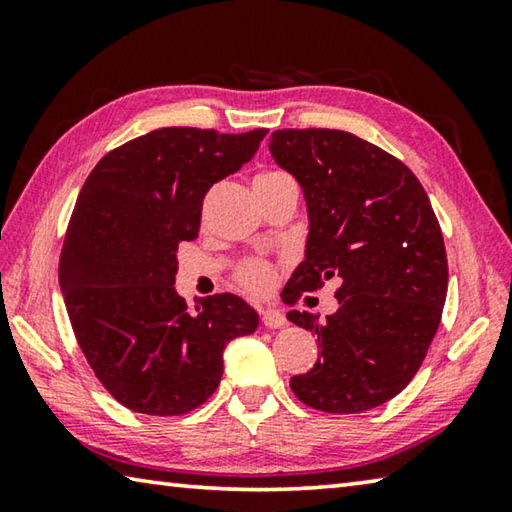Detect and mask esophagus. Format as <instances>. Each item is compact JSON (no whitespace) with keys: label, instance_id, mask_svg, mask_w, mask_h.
<instances>
[{"label":"esophagus","instance_id":"esophagus-1","mask_svg":"<svg viewBox=\"0 0 512 512\" xmlns=\"http://www.w3.org/2000/svg\"><path fill=\"white\" fill-rule=\"evenodd\" d=\"M262 323L268 329H280L287 325V318H284V314H280L277 309H262Z\"/></svg>","mask_w":512,"mask_h":512}]
</instances>
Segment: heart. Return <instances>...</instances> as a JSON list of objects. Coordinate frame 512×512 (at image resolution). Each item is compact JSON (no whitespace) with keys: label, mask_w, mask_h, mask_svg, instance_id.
Returning a JSON list of instances; mask_svg holds the SVG:
<instances>
[{"label":"heart","mask_w":512,"mask_h":512,"mask_svg":"<svg viewBox=\"0 0 512 512\" xmlns=\"http://www.w3.org/2000/svg\"><path fill=\"white\" fill-rule=\"evenodd\" d=\"M289 180L280 171H262L255 176V189H266ZM237 282L250 293H266L275 282V268L266 259H248L237 268Z\"/></svg>","instance_id":"1"}]
</instances>
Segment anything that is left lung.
Masks as SVG:
<instances>
[{
	"mask_svg": "<svg viewBox=\"0 0 512 512\" xmlns=\"http://www.w3.org/2000/svg\"><path fill=\"white\" fill-rule=\"evenodd\" d=\"M268 149L300 183L309 212L305 262L284 302L341 282L339 309L323 323L287 314L320 345L291 391L325 413L375 409L415 377L443 316L447 253L429 196L404 162L352 133L282 128Z\"/></svg>",
	"mask_w": 512,
	"mask_h": 512,
	"instance_id": "8db88e82",
	"label": "left lung"
}]
</instances>
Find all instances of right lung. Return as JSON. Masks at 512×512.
<instances>
[{"label": "right lung", "mask_w": 512, "mask_h": 512, "mask_svg": "<svg viewBox=\"0 0 512 512\" xmlns=\"http://www.w3.org/2000/svg\"><path fill=\"white\" fill-rule=\"evenodd\" d=\"M266 133L158 128L103 155L85 180L58 280L79 348L126 409L194 411L219 386L225 345L257 329V311L239 296L216 293L189 311L173 282L205 194L253 158Z\"/></svg>", "instance_id": "obj_1"}]
</instances>
